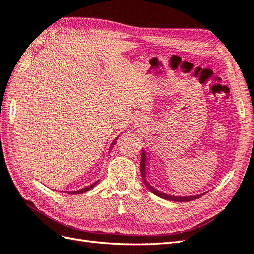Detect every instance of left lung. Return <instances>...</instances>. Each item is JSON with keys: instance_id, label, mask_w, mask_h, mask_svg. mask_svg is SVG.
Masks as SVG:
<instances>
[{"instance_id": "8db88e82", "label": "left lung", "mask_w": 254, "mask_h": 254, "mask_svg": "<svg viewBox=\"0 0 254 254\" xmlns=\"http://www.w3.org/2000/svg\"><path fill=\"white\" fill-rule=\"evenodd\" d=\"M146 154L145 152L143 151L142 153V159H141V174H142V178L144 180V183L145 185L148 187V189H149L153 194H155L156 196L159 197H162L164 199H168V200H172V202H189V200H193V199H196L198 197L202 196L203 194H198V195H193V196H174V195H169V194H166V193H163V192L161 191H157L156 189H154L149 183H148L146 181Z\"/></svg>"}]
</instances>
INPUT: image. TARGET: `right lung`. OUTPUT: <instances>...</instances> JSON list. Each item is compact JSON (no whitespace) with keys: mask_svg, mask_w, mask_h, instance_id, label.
I'll list each match as a JSON object with an SVG mask.
<instances>
[{"mask_svg":"<svg viewBox=\"0 0 254 254\" xmlns=\"http://www.w3.org/2000/svg\"><path fill=\"white\" fill-rule=\"evenodd\" d=\"M116 143V141L112 143V145ZM97 183H98V181L95 182V183H93L92 185H90V186H87V187H85V188H83V189H80V190H77V191H70V192H68L69 194H81V193H84V192H87L88 190H90L91 188H93L95 185H97Z\"/></svg>","mask_w":254,"mask_h":254,"instance_id":"obj_1","label":"right lung"}]
</instances>
